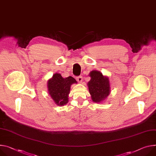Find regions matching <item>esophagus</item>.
I'll use <instances>...</instances> for the list:
<instances>
[{
    "instance_id": "esophagus-1",
    "label": "esophagus",
    "mask_w": 156,
    "mask_h": 156,
    "mask_svg": "<svg viewBox=\"0 0 156 156\" xmlns=\"http://www.w3.org/2000/svg\"><path fill=\"white\" fill-rule=\"evenodd\" d=\"M76 80H77V81H78L79 83H81V82H82V81H83V77H82L81 76H79L76 77Z\"/></svg>"
}]
</instances>
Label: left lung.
Wrapping results in <instances>:
<instances>
[{
	"instance_id": "1",
	"label": "left lung",
	"mask_w": 156,
	"mask_h": 156,
	"mask_svg": "<svg viewBox=\"0 0 156 156\" xmlns=\"http://www.w3.org/2000/svg\"><path fill=\"white\" fill-rule=\"evenodd\" d=\"M91 80L88 83V89L92 100L98 103L103 101L110 93L109 81L98 71H92L90 73Z\"/></svg>"
}]
</instances>
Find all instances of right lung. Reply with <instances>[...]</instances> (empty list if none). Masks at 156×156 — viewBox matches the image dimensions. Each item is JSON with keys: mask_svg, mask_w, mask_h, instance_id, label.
Returning <instances> with one entry per match:
<instances>
[{"mask_svg": "<svg viewBox=\"0 0 156 156\" xmlns=\"http://www.w3.org/2000/svg\"><path fill=\"white\" fill-rule=\"evenodd\" d=\"M73 83H76L75 78L72 76L63 78L58 73L53 75L48 81V93L56 105L63 106L68 103L70 87Z\"/></svg>", "mask_w": 156, "mask_h": 156, "instance_id": "1", "label": "right lung"}]
</instances>
